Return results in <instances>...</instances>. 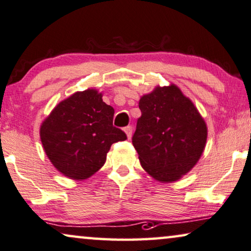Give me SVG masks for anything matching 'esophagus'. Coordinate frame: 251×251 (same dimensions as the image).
Segmentation results:
<instances>
[{
    "mask_svg": "<svg viewBox=\"0 0 251 251\" xmlns=\"http://www.w3.org/2000/svg\"><path fill=\"white\" fill-rule=\"evenodd\" d=\"M124 130H125L127 137H128V139H130V136H132V133H133V127L130 126V125H128V126L125 127Z\"/></svg>",
    "mask_w": 251,
    "mask_h": 251,
    "instance_id": "obj_1",
    "label": "esophagus"
}]
</instances>
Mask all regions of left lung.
<instances>
[{"label": "left lung", "mask_w": 251, "mask_h": 251, "mask_svg": "<svg viewBox=\"0 0 251 251\" xmlns=\"http://www.w3.org/2000/svg\"><path fill=\"white\" fill-rule=\"evenodd\" d=\"M133 146L142 167L160 182H173L199 160L207 141L206 123L177 86L157 87L141 98Z\"/></svg>", "instance_id": "8db88e82"}]
</instances>
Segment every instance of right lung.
Wrapping results in <instances>:
<instances>
[{
	"label": "right lung",
	"instance_id": "1",
	"mask_svg": "<svg viewBox=\"0 0 251 251\" xmlns=\"http://www.w3.org/2000/svg\"><path fill=\"white\" fill-rule=\"evenodd\" d=\"M115 110L95 90L77 92L56 105L41 126V141L54 167L74 179H85L107 159L112 143L127 139L112 125Z\"/></svg>",
	"mask_w": 251,
	"mask_h": 251
}]
</instances>
